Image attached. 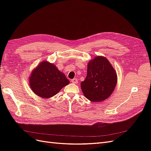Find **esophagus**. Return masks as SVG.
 <instances>
[{
  "label": "esophagus",
  "mask_w": 151,
  "mask_h": 151,
  "mask_svg": "<svg viewBox=\"0 0 151 151\" xmlns=\"http://www.w3.org/2000/svg\"><path fill=\"white\" fill-rule=\"evenodd\" d=\"M71 82L74 84H77V83H78V80H77V79L76 78H74L71 80Z\"/></svg>",
  "instance_id": "1"
}]
</instances>
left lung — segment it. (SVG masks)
Instances as JSON below:
<instances>
[{
    "label": "left lung",
    "mask_w": 151,
    "mask_h": 151,
    "mask_svg": "<svg viewBox=\"0 0 151 151\" xmlns=\"http://www.w3.org/2000/svg\"><path fill=\"white\" fill-rule=\"evenodd\" d=\"M116 83V72L111 63L106 57L96 56L88 62L87 76L81 88L87 99L100 102L110 96Z\"/></svg>",
    "instance_id": "1"
}]
</instances>
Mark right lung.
<instances>
[{
	"mask_svg": "<svg viewBox=\"0 0 151 151\" xmlns=\"http://www.w3.org/2000/svg\"><path fill=\"white\" fill-rule=\"evenodd\" d=\"M69 81L55 64L44 60L40 63L29 77V86L33 92L42 98H50L56 95Z\"/></svg>",
	"mask_w": 151,
	"mask_h": 151,
	"instance_id": "right-lung-1",
	"label": "right lung"
}]
</instances>
